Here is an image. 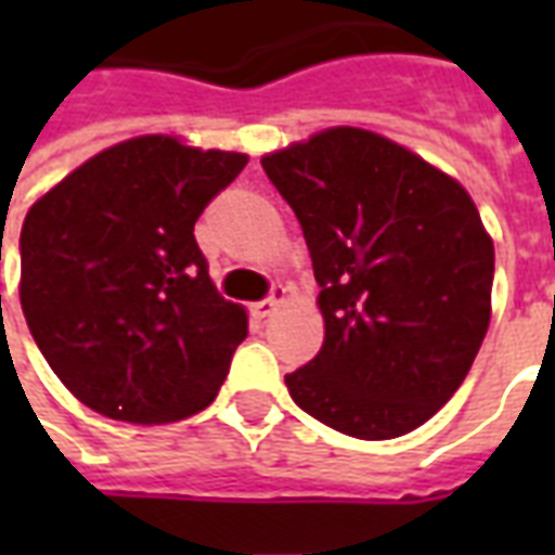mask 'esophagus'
<instances>
[{
    "instance_id": "1",
    "label": "esophagus",
    "mask_w": 555,
    "mask_h": 555,
    "mask_svg": "<svg viewBox=\"0 0 555 555\" xmlns=\"http://www.w3.org/2000/svg\"><path fill=\"white\" fill-rule=\"evenodd\" d=\"M282 300H285V285H273V288H270V297H264V300L253 306L255 318H270V314L276 312Z\"/></svg>"
}]
</instances>
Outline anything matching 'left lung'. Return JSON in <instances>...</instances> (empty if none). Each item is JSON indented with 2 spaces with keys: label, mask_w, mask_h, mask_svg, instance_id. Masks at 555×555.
I'll use <instances>...</instances> for the list:
<instances>
[{
  "label": "left lung",
  "mask_w": 555,
  "mask_h": 555,
  "mask_svg": "<svg viewBox=\"0 0 555 555\" xmlns=\"http://www.w3.org/2000/svg\"><path fill=\"white\" fill-rule=\"evenodd\" d=\"M261 166L300 219L321 288L324 345L285 374L294 404L357 440L418 428L464 384L490 324L493 243L473 198L360 127Z\"/></svg>",
  "instance_id": "obj_1"
}]
</instances>
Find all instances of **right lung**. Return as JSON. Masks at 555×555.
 I'll return each instance as SVG.
<instances>
[{
  "mask_svg": "<svg viewBox=\"0 0 555 555\" xmlns=\"http://www.w3.org/2000/svg\"><path fill=\"white\" fill-rule=\"evenodd\" d=\"M246 154L139 137L35 202L20 231V302L59 380L103 416L157 425L205 410L246 338L195 243V219Z\"/></svg>",
  "mask_w": 555,
  "mask_h": 555,
  "instance_id": "1",
  "label": "right lung"
}]
</instances>
